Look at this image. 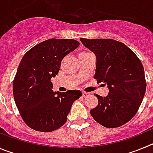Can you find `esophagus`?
Wrapping results in <instances>:
<instances>
[{
	"label": "esophagus",
	"mask_w": 153,
	"mask_h": 153,
	"mask_svg": "<svg viewBox=\"0 0 153 153\" xmlns=\"http://www.w3.org/2000/svg\"><path fill=\"white\" fill-rule=\"evenodd\" d=\"M89 95H90V93H88V92H85V91L82 92V96H83V97H88Z\"/></svg>",
	"instance_id": "34e87169"
}]
</instances>
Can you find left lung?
<instances>
[{"label":"left lung","mask_w":153,"mask_h":153,"mask_svg":"<svg viewBox=\"0 0 153 153\" xmlns=\"http://www.w3.org/2000/svg\"><path fill=\"white\" fill-rule=\"evenodd\" d=\"M80 41L97 56L94 79L106 83L109 90L106 97L97 94L98 105L90 114L104 127L121 126L136 115L145 95L143 64L132 50L117 40L80 38Z\"/></svg>","instance_id":"obj_1"}]
</instances>
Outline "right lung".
<instances>
[{"label": "right lung", "instance_id": "right-lung-1", "mask_svg": "<svg viewBox=\"0 0 153 153\" xmlns=\"http://www.w3.org/2000/svg\"><path fill=\"white\" fill-rule=\"evenodd\" d=\"M73 39H49L24 54L13 81L16 106L31 129L52 132L67 122L72 104L82 96L77 90L53 91L51 78L59 73L64 56L78 47Z\"/></svg>", "mask_w": 153, "mask_h": 153}]
</instances>
